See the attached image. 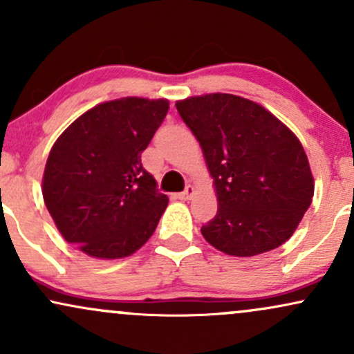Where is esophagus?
I'll return each instance as SVG.
<instances>
[{
    "instance_id": "1",
    "label": "esophagus",
    "mask_w": 354,
    "mask_h": 354,
    "mask_svg": "<svg viewBox=\"0 0 354 354\" xmlns=\"http://www.w3.org/2000/svg\"><path fill=\"white\" fill-rule=\"evenodd\" d=\"M193 194H194L193 186H186V189L181 191V193H178L176 198H178V200L188 201V200H191V198H193Z\"/></svg>"
}]
</instances>
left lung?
I'll list each match as a JSON object with an SVG mask.
<instances>
[{
    "instance_id": "8db88e82",
    "label": "left lung",
    "mask_w": 354,
    "mask_h": 354,
    "mask_svg": "<svg viewBox=\"0 0 354 354\" xmlns=\"http://www.w3.org/2000/svg\"><path fill=\"white\" fill-rule=\"evenodd\" d=\"M176 109L205 154L218 213L201 228L231 256H256L291 238L310 208L315 181L295 133L261 104L213 93Z\"/></svg>"
}]
</instances>
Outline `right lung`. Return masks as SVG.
<instances>
[{"label": "right lung", "mask_w": 354, "mask_h": 354, "mask_svg": "<svg viewBox=\"0 0 354 354\" xmlns=\"http://www.w3.org/2000/svg\"><path fill=\"white\" fill-rule=\"evenodd\" d=\"M168 100L121 98L88 109L53 145L43 198L63 238L88 256L124 258L156 230L168 206L141 153Z\"/></svg>", "instance_id": "1"}]
</instances>
